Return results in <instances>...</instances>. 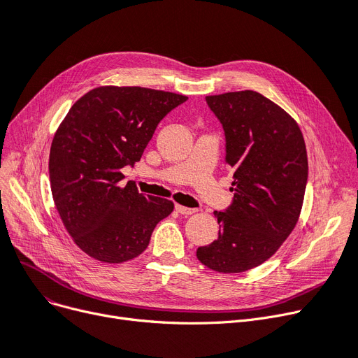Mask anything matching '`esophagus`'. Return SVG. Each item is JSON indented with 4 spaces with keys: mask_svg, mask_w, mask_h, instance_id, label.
<instances>
[{
    "mask_svg": "<svg viewBox=\"0 0 358 358\" xmlns=\"http://www.w3.org/2000/svg\"><path fill=\"white\" fill-rule=\"evenodd\" d=\"M176 210L178 212V213H181V215H193L197 209H194V208H185V206H182V205H176Z\"/></svg>",
    "mask_w": 358,
    "mask_h": 358,
    "instance_id": "1",
    "label": "esophagus"
}]
</instances>
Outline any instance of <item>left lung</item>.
I'll use <instances>...</instances> for the list:
<instances>
[{"mask_svg":"<svg viewBox=\"0 0 358 358\" xmlns=\"http://www.w3.org/2000/svg\"><path fill=\"white\" fill-rule=\"evenodd\" d=\"M222 124L234 199L215 210L220 234L196 256L212 271L240 273L275 255L301 212L307 152L299 124L255 90L206 96Z\"/></svg>","mask_w":358,"mask_h":358,"instance_id":"obj_1","label":"left lung"}]
</instances>
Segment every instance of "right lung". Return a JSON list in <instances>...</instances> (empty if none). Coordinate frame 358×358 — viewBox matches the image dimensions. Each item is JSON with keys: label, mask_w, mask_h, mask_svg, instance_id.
Listing matches in <instances>:
<instances>
[{"label": "right lung", "mask_w": 358, "mask_h": 358, "mask_svg": "<svg viewBox=\"0 0 358 358\" xmlns=\"http://www.w3.org/2000/svg\"><path fill=\"white\" fill-rule=\"evenodd\" d=\"M187 101L173 92L101 86L77 101L54 136L50 181L73 241L90 257L122 263L142 255L171 200L124 185L121 169L141 161L161 120Z\"/></svg>", "instance_id": "right-lung-1"}]
</instances>
